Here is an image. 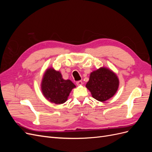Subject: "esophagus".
Listing matches in <instances>:
<instances>
[{"label":"esophagus","instance_id":"obj_1","mask_svg":"<svg viewBox=\"0 0 152 152\" xmlns=\"http://www.w3.org/2000/svg\"><path fill=\"white\" fill-rule=\"evenodd\" d=\"M76 84H77L78 86H82V84H83V82H82L81 80L77 81V82H76Z\"/></svg>","mask_w":152,"mask_h":152}]
</instances>
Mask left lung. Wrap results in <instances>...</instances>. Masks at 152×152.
<instances>
[{"label":"left lung","mask_w":152,"mask_h":152,"mask_svg":"<svg viewBox=\"0 0 152 152\" xmlns=\"http://www.w3.org/2000/svg\"><path fill=\"white\" fill-rule=\"evenodd\" d=\"M118 86L119 80L115 73L107 68L102 67L91 73L86 86L94 99L104 102L113 97Z\"/></svg>","instance_id":"1"}]
</instances>
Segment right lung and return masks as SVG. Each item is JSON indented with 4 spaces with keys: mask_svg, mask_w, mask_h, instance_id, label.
I'll list each match as a JSON object with an SVG mask.
<instances>
[{
    "mask_svg": "<svg viewBox=\"0 0 152 152\" xmlns=\"http://www.w3.org/2000/svg\"><path fill=\"white\" fill-rule=\"evenodd\" d=\"M76 86L70 80H64L61 73L53 68L45 71L41 83L44 97L50 102L59 104L66 102L72 89Z\"/></svg>",
    "mask_w": 152,
    "mask_h": 152,
    "instance_id": "1",
    "label": "right lung"
}]
</instances>
